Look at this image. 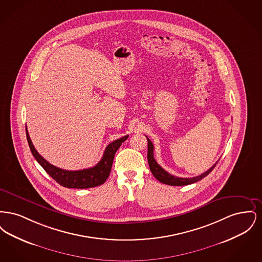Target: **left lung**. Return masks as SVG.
Returning a JSON list of instances; mask_svg holds the SVG:
<instances>
[{"instance_id": "obj_1", "label": "left lung", "mask_w": 262, "mask_h": 262, "mask_svg": "<svg viewBox=\"0 0 262 262\" xmlns=\"http://www.w3.org/2000/svg\"><path fill=\"white\" fill-rule=\"evenodd\" d=\"M147 140H148L147 159H148V164H149L150 171L159 182H161L165 185H169V186H187V185L196 183V182L202 180L203 178H205L207 174H209L212 170L214 169V167L216 166V164L218 163H215L210 169H208L206 172H204L203 174H200V176H196V177H193V178H179V177H176V176H173V174H169L168 172H166L162 167L159 166L158 163L155 161L154 155H153V151H154L153 143L150 141L148 137H147Z\"/></svg>"}]
</instances>
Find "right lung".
Returning <instances> with one entry per match:
<instances>
[{"mask_svg":"<svg viewBox=\"0 0 262 262\" xmlns=\"http://www.w3.org/2000/svg\"><path fill=\"white\" fill-rule=\"evenodd\" d=\"M25 132H26V138H27L29 148L31 150V153L36 159V161L58 184L68 188H89V187H97L104 184L111 172L115 153L122 145V143L128 137V136H125L122 138H119L111 142L106 147L101 160L94 167L89 169L78 170V171H68V170L60 169L50 164L47 160H45L38 153L37 150L35 149L28 135L26 125H25Z\"/></svg>","mask_w":262,"mask_h":262,"instance_id":"obj_1","label":"right lung"}]
</instances>
